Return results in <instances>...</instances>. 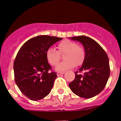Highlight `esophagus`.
Here are the masks:
<instances>
[{
	"mask_svg": "<svg viewBox=\"0 0 121 121\" xmlns=\"http://www.w3.org/2000/svg\"><path fill=\"white\" fill-rule=\"evenodd\" d=\"M64 72H57V76H59L62 75V74H64Z\"/></svg>",
	"mask_w": 121,
	"mask_h": 121,
	"instance_id": "esophagus-1",
	"label": "esophagus"
}]
</instances>
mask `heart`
<instances>
[{
	"mask_svg": "<svg viewBox=\"0 0 121 121\" xmlns=\"http://www.w3.org/2000/svg\"><path fill=\"white\" fill-rule=\"evenodd\" d=\"M58 52L50 48L46 52V58L48 62L52 66L56 65L60 59V54H65L64 61L58 64L56 68L57 71H63L70 69L76 66H79L83 63L85 57V51L83 47L78 45L74 41L64 40L57 45Z\"/></svg>",
	"mask_w": 121,
	"mask_h": 121,
	"instance_id": "heart-1",
	"label": "heart"
}]
</instances>
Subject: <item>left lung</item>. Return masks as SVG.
<instances>
[{
  "instance_id": "1",
  "label": "left lung",
  "mask_w": 121,
  "mask_h": 121,
  "mask_svg": "<svg viewBox=\"0 0 121 121\" xmlns=\"http://www.w3.org/2000/svg\"><path fill=\"white\" fill-rule=\"evenodd\" d=\"M70 39L80 42L84 45L85 57L69 86L78 96L86 99L93 98L103 90L110 76L107 54L100 45L90 37L80 36ZM82 71L84 72V75L78 73Z\"/></svg>"
}]
</instances>
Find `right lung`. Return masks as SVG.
I'll list each match as a JSON object with an SVG mask.
<instances>
[{
	"mask_svg": "<svg viewBox=\"0 0 121 121\" xmlns=\"http://www.w3.org/2000/svg\"><path fill=\"white\" fill-rule=\"evenodd\" d=\"M63 38L41 35L26 41L18 51L14 62L16 84L21 92L32 100L43 99L53 88L57 74L46 58L51 45Z\"/></svg>",
	"mask_w": 121,
	"mask_h": 121,
	"instance_id": "obj_1",
	"label": "right lung"
}]
</instances>
